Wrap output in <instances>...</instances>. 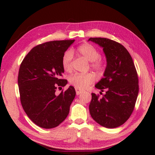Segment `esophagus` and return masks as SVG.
<instances>
[{"label": "esophagus", "mask_w": 155, "mask_h": 155, "mask_svg": "<svg viewBox=\"0 0 155 155\" xmlns=\"http://www.w3.org/2000/svg\"><path fill=\"white\" fill-rule=\"evenodd\" d=\"M75 90H76V93H77V95H79L81 93L83 92V90H80V89H78L77 87L75 88Z\"/></svg>", "instance_id": "esophagus-1"}]
</instances>
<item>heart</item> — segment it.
Here are the masks:
<instances>
[{
	"label": "heart",
	"mask_w": 155,
	"mask_h": 155,
	"mask_svg": "<svg viewBox=\"0 0 155 155\" xmlns=\"http://www.w3.org/2000/svg\"><path fill=\"white\" fill-rule=\"evenodd\" d=\"M77 53L83 57L88 61H91V67L97 72L101 73L104 70V61L101 57V52L95 46L90 43H83L78 46ZM72 51H67L62 57V67L66 72L72 70V61L73 53ZM96 79L95 76L91 72L86 74L76 73L70 76L69 78L70 83L79 89H85L92 84Z\"/></svg>",
	"instance_id": "1"
}]
</instances>
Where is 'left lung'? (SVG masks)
Masks as SVG:
<instances>
[{
	"mask_svg": "<svg viewBox=\"0 0 155 155\" xmlns=\"http://www.w3.org/2000/svg\"><path fill=\"white\" fill-rule=\"evenodd\" d=\"M88 40L103 47L107 61L104 77L95 85L106 94L100 98L99 94L91 93L90 115L104 127H118L127 121L135 108L139 92L137 70L130 53L121 44L103 38Z\"/></svg>",
	"mask_w": 155,
	"mask_h": 155,
	"instance_id": "obj_1",
	"label": "left lung"
}]
</instances>
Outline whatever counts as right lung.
Listing matches in <instances>:
<instances>
[{"mask_svg": "<svg viewBox=\"0 0 155 155\" xmlns=\"http://www.w3.org/2000/svg\"><path fill=\"white\" fill-rule=\"evenodd\" d=\"M74 40H56L36 46L22 60L18 72L20 103L28 117L38 127L52 128L66 118L76 91L61 78L62 57Z\"/></svg>", "mask_w": 155, "mask_h": 155, "instance_id": "1", "label": "right lung"}]
</instances>
